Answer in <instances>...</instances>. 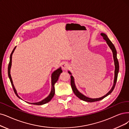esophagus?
<instances>
[{
	"instance_id": "1",
	"label": "esophagus",
	"mask_w": 129,
	"mask_h": 129,
	"mask_svg": "<svg viewBox=\"0 0 129 129\" xmlns=\"http://www.w3.org/2000/svg\"><path fill=\"white\" fill-rule=\"evenodd\" d=\"M61 67H62V69L63 70H66L69 68V64L67 62H63L62 64Z\"/></svg>"
}]
</instances>
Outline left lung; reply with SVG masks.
Masks as SVG:
<instances>
[{
	"instance_id": "obj_1",
	"label": "left lung",
	"mask_w": 129,
	"mask_h": 129,
	"mask_svg": "<svg viewBox=\"0 0 129 129\" xmlns=\"http://www.w3.org/2000/svg\"><path fill=\"white\" fill-rule=\"evenodd\" d=\"M101 35L103 37V39L106 41V43L108 45H109V47L112 50V53H113V59H114V65H115L114 79V81H113V86L112 87V88L111 89V90L109 92H108L106 95H105L104 96H102L101 97H100V98H96V99H91V98L87 97L85 95H84V94L81 93V92L78 89H77L76 84H75V82L74 77L72 76V74L71 72L70 71H68V73L70 75H71V76H70V77H71V86L72 87V89H73V91H74V94L80 100L84 101H85V102H94L101 101L103 99H104L105 97H106L108 95H109L113 91V89H114V87L115 86L116 82L117 81V78L118 71H119V63H118V61L117 59V52H116V50L114 47V45H113V44L112 43V42L109 39V38L107 37V36L106 34H105L104 33H101Z\"/></svg>"
}]
</instances>
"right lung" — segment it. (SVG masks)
I'll list each match as a JSON object with an SVG mask.
<instances>
[{"label": "right lung", "instance_id": "right-lung-1", "mask_svg": "<svg viewBox=\"0 0 129 129\" xmlns=\"http://www.w3.org/2000/svg\"><path fill=\"white\" fill-rule=\"evenodd\" d=\"M16 48V46L14 48V49H13V51L12 53L11 54V56H10V60H9V63L8 64V77H9V78L10 79V81H11V84L12 85V87L13 88L14 91L15 92V94L19 98V99L22 100L21 98H20L17 92V91L15 89L14 85L13 84V82L12 80V78L11 77V67H12V55L14 52V51ZM62 72V70L61 69V68L60 67L59 68L57 69L56 70H55V71H54L52 75H51V90L50 91V93L49 94V95L46 97L44 99H43V100H42L41 101H40L39 102H37V103H29V102H27L28 103H29L30 104H33V105H43L45 104L46 103H47L49 102L53 98V97L54 95V93H55V89H54V84L56 83V82L58 81V79H59V77L60 76V74Z\"/></svg>", "mask_w": 129, "mask_h": 129}]
</instances>
